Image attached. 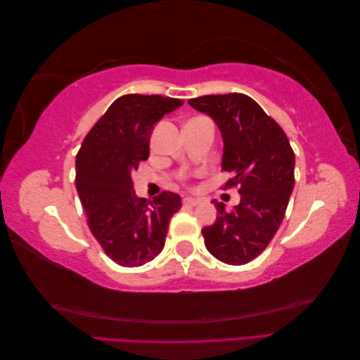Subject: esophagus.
Wrapping results in <instances>:
<instances>
[{"mask_svg": "<svg viewBox=\"0 0 360 360\" xmlns=\"http://www.w3.org/2000/svg\"><path fill=\"white\" fill-rule=\"evenodd\" d=\"M183 202H184V205H189V207H195V205H198V204H200V200H197V198H191V197H188V198H184V200H183Z\"/></svg>", "mask_w": 360, "mask_h": 360, "instance_id": "esophagus-1", "label": "esophagus"}]
</instances>
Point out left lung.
I'll return each instance as SVG.
<instances>
[{"label":"left lung","mask_w":360,"mask_h":360,"mask_svg":"<svg viewBox=\"0 0 360 360\" xmlns=\"http://www.w3.org/2000/svg\"><path fill=\"white\" fill-rule=\"evenodd\" d=\"M188 103L221 130V167L233 176L224 188L238 186L240 193L231 212L212 201L219 214L202 228L205 248L225 264H246L267 248L284 219L294 188V151L281 126L246 94L201 96Z\"/></svg>","instance_id":"8db88e82"}]
</instances>
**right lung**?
Segmentation results:
<instances>
[{
  "label": "right lung",
  "instance_id": "1",
  "mask_svg": "<svg viewBox=\"0 0 360 360\" xmlns=\"http://www.w3.org/2000/svg\"><path fill=\"white\" fill-rule=\"evenodd\" d=\"M183 101L159 94H126L108 108L76 155V191L86 222L105 254L123 267H139L158 257L180 195L162 192L138 198L132 172L150 153L155 124Z\"/></svg>",
  "mask_w": 360,
  "mask_h": 360
}]
</instances>
